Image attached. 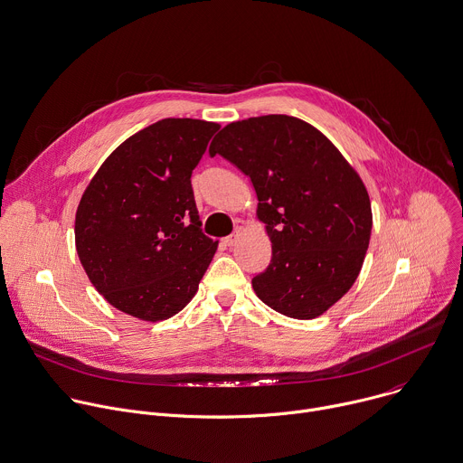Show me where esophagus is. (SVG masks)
<instances>
[{
  "mask_svg": "<svg viewBox=\"0 0 463 463\" xmlns=\"http://www.w3.org/2000/svg\"><path fill=\"white\" fill-rule=\"evenodd\" d=\"M238 238H240V232H234V234H231V236H227V238H223L222 241L225 243V247H232L236 241H238Z\"/></svg>",
  "mask_w": 463,
  "mask_h": 463,
  "instance_id": "1",
  "label": "esophagus"
}]
</instances>
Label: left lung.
<instances>
[{"label":"left lung","instance_id":"8db88e82","mask_svg":"<svg viewBox=\"0 0 463 463\" xmlns=\"http://www.w3.org/2000/svg\"><path fill=\"white\" fill-rule=\"evenodd\" d=\"M256 191L272 258L254 276L256 296L279 315L313 320L354 285L371 240L369 193L335 143L287 114L232 121L209 146Z\"/></svg>","mask_w":463,"mask_h":463}]
</instances>
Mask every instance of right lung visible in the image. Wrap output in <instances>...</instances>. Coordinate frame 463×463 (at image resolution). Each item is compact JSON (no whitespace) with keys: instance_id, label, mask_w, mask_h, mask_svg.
Returning a JSON list of instances; mask_svg holds the SVG:
<instances>
[{"instance_id":"right-lung-1","label":"right lung","mask_w":463,"mask_h":463,"mask_svg":"<svg viewBox=\"0 0 463 463\" xmlns=\"http://www.w3.org/2000/svg\"><path fill=\"white\" fill-rule=\"evenodd\" d=\"M218 128L160 119L118 145L89 182L76 211V252L118 311L162 322L198 292L218 241L200 229L191 175Z\"/></svg>"}]
</instances>
